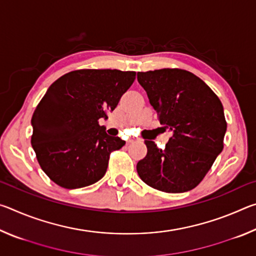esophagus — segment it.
Returning <instances> with one entry per match:
<instances>
[{"instance_id":"esophagus-1","label":"esophagus","mask_w":256,"mask_h":256,"mask_svg":"<svg viewBox=\"0 0 256 256\" xmlns=\"http://www.w3.org/2000/svg\"><path fill=\"white\" fill-rule=\"evenodd\" d=\"M136 141H140V138H136V136L130 138V140H128L130 144H133V142H136Z\"/></svg>"}]
</instances>
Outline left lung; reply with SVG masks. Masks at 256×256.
<instances>
[{"mask_svg": "<svg viewBox=\"0 0 256 256\" xmlns=\"http://www.w3.org/2000/svg\"><path fill=\"white\" fill-rule=\"evenodd\" d=\"M138 81L172 136L164 149L144 140L146 156L136 164L140 178L167 193L196 188L224 149L227 130L220 99L200 78L180 68L138 72Z\"/></svg>", "mask_w": 256, "mask_h": 256, "instance_id": "obj_1", "label": "left lung"}]
</instances>
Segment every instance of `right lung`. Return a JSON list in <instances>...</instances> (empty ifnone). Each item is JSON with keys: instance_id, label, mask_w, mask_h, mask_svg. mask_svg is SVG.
<instances>
[{"instance_id": "obj_1", "label": "right lung", "mask_w": 256, "mask_h": 256, "mask_svg": "<svg viewBox=\"0 0 256 256\" xmlns=\"http://www.w3.org/2000/svg\"><path fill=\"white\" fill-rule=\"evenodd\" d=\"M134 80V71L86 68L66 73L47 89L32 118V146L54 183L80 188L102 178L110 154L125 141L108 136L98 120L108 118Z\"/></svg>"}]
</instances>
